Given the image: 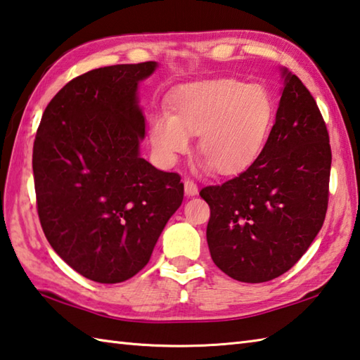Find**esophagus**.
I'll return each mask as SVG.
<instances>
[{
    "instance_id": "34e87169",
    "label": "esophagus",
    "mask_w": 360,
    "mask_h": 360,
    "mask_svg": "<svg viewBox=\"0 0 360 360\" xmlns=\"http://www.w3.org/2000/svg\"><path fill=\"white\" fill-rule=\"evenodd\" d=\"M185 193H186V195H195L199 193V188L193 180L186 179L185 180Z\"/></svg>"
}]
</instances>
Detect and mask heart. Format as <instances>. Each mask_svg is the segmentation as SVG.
<instances>
[{"label":"heart","mask_w":360,"mask_h":360,"mask_svg":"<svg viewBox=\"0 0 360 360\" xmlns=\"http://www.w3.org/2000/svg\"><path fill=\"white\" fill-rule=\"evenodd\" d=\"M274 117V101L260 84L216 78L175 87L167 112L148 119V139L165 166L189 152V136L216 172H241L259 158Z\"/></svg>","instance_id":"heart-1"}]
</instances>
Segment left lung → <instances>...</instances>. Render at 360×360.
<instances>
[{
  "label": "left lung",
  "instance_id": "8db88e82",
  "mask_svg": "<svg viewBox=\"0 0 360 360\" xmlns=\"http://www.w3.org/2000/svg\"><path fill=\"white\" fill-rule=\"evenodd\" d=\"M266 144L240 175L200 189L210 207L207 241L216 266L235 281H273L293 266L323 227L332 152L315 98L283 70Z\"/></svg>",
  "mask_w": 360,
  "mask_h": 360
}]
</instances>
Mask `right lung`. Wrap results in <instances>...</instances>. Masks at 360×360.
<instances>
[{
	"mask_svg": "<svg viewBox=\"0 0 360 360\" xmlns=\"http://www.w3.org/2000/svg\"><path fill=\"white\" fill-rule=\"evenodd\" d=\"M155 69L147 60L73 78L46 105L34 139L40 226L54 252L94 282L138 274L181 205L180 175L139 157L136 91Z\"/></svg>",
	"mask_w": 360,
	"mask_h": 360,
	"instance_id": "1",
	"label": "right lung"
}]
</instances>
